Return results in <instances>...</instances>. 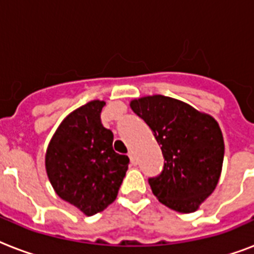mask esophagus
Here are the masks:
<instances>
[{"label":"esophagus","instance_id":"obj_1","mask_svg":"<svg viewBox=\"0 0 254 254\" xmlns=\"http://www.w3.org/2000/svg\"><path fill=\"white\" fill-rule=\"evenodd\" d=\"M127 155H129V159H130L131 165H137V161H135V157L133 155V153H127Z\"/></svg>","mask_w":254,"mask_h":254}]
</instances>
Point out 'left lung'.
Masks as SVG:
<instances>
[{
  "label": "left lung",
  "instance_id": "left-lung-1",
  "mask_svg": "<svg viewBox=\"0 0 254 254\" xmlns=\"http://www.w3.org/2000/svg\"><path fill=\"white\" fill-rule=\"evenodd\" d=\"M130 108L149 125L165 158L162 173L149 178L153 193L174 211H196L221 174L224 139L217 121L162 95L133 100Z\"/></svg>",
  "mask_w": 254,
  "mask_h": 254
}]
</instances>
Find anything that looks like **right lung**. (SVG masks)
I'll return each instance as SVG.
<instances>
[{"label": "right lung", "mask_w": 254, "mask_h": 254, "mask_svg": "<svg viewBox=\"0 0 254 254\" xmlns=\"http://www.w3.org/2000/svg\"><path fill=\"white\" fill-rule=\"evenodd\" d=\"M104 101L93 100L65 117L46 151V171L63 200L92 216L115 201L129 165L113 150V133L103 127Z\"/></svg>", "instance_id": "1"}]
</instances>
